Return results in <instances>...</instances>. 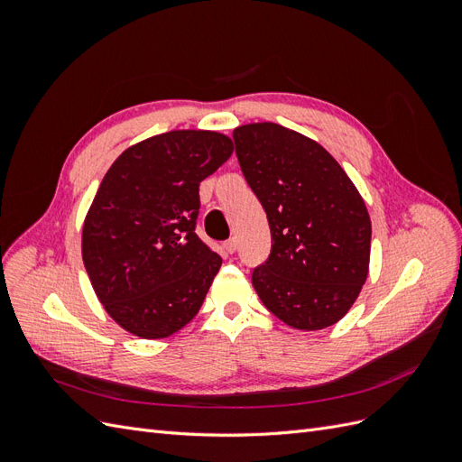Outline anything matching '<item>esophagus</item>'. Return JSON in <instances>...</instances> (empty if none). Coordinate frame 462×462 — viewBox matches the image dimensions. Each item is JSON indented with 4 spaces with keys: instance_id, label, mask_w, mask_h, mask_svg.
I'll use <instances>...</instances> for the list:
<instances>
[{
    "instance_id": "34e87169",
    "label": "esophagus",
    "mask_w": 462,
    "mask_h": 462,
    "mask_svg": "<svg viewBox=\"0 0 462 462\" xmlns=\"http://www.w3.org/2000/svg\"><path fill=\"white\" fill-rule=\"evenodd\" d=\"M223 248H226V253H227V254H233L235 250H236V239H229V241H226V243H223Z\"/></svg>"
}]
</instances>
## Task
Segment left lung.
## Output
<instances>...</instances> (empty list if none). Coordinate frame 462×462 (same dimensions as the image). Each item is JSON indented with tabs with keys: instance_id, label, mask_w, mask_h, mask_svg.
<instances>
[{
	"instance_id": "obj_1",
	"label": "left lung",
	"mask_w": 462,
	"mask_h": 462,
	"mask_svg": "<svg viewBox=\"0 0 462 462\" xmlns=\"http://www.w3.org/2000/svg\"><path fill=\"white\" fill-rule=\"evenodd\" d=\"M233 141L272 231V254L253 272L260 300L300 331L337 324L370 268L372 223L358 189L324 146L277 123L241 125Z\"/></svg>"
}]
</instances>
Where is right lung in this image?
<instances>
[{"label":"right lung","instance_id":"1","mask_svg":"<svg viewBox=\"0 0 462 462\" xmlns=\"http://www.w3.org/2000/svg\"><path fill=\"white\" fill-rule=\"evenodd\" d=\"M233 153L227 134L150 136L109 167L82 223V262L109 318L165 339L199 314L221 258L194 233L200 183Z\"/></svg>","mask_w":462,"mask_h":462}]
</instances>
